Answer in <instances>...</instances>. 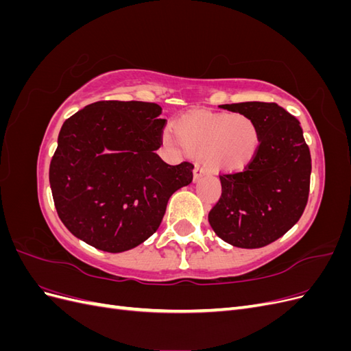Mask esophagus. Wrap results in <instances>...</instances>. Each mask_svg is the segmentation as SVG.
<instances>
[{
	"label": "esophagus",
	"mask_w": 351,
	"mask_h": 351,
	"mask_svg": "<svg viewBox=\"0 0 351 351\" xmlns=\"http://www.w3.org/2000/svg\"><path fill=\"white\" fill-rule=\"evenodd\" d=\"M206 173H208V171H206L205 167H202V165L196 164L195 168H193V180H195V182H197V180H199L200 177H204Z\"/></svg>",
	"instance_id": "1"
}]
</instances>
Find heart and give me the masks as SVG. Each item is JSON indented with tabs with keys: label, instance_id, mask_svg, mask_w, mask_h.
Returning <instances> with one entry per match:
<instances>
[{
	"label": "heart",
	"instance_id": "b5f03b06",
	"mask_svg": "<svg viewBox=\"0 0 351 351\" xmlns=\"http://www.w3.org/2000/svg\"><path fill=\"white\" fill-rule=\"evenodd\" d=\"M176 133L167 132L164 142L171 149L190 155H205L217 171H237L252 162L259 149V129L246 114L195 112L176 125Z\"/></svg>",
	"mask_w": 351,
	"mask_h": 351
}]
</instances>
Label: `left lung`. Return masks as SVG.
Here are the masks:
<instances>
[{
    "instance_id": "8db88e82",
    "label": "left lung",
    "mask_w": 351,
    "mask_h": 351,
    "mask_svg": "<svg viewBox=\"0 0 351 351\" xmlns=\"http://www.w3.org/2000/svg\"><path fill=\"white\" fill-rule=\"evenodd\" d=\"M221 108L246 114L259 129V149L241 171L221 173L222 192L209 210L215 234L236 247L256 249L282 237L309 199L312 159L300 121L275 102Z\"/></svg>"
}]
</instances>
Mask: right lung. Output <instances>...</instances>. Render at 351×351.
I'll use <instances>...</instances> for the list:
<instances>
[{
  "label": "right lung",
  "instance_id": "obj_1",
  "mask_svg": "<svg viewBox=\"0 0 351 351\" xmlns=\"http://www.w3.org/2000/svg\"><path fill=\"white\" fill-rule=\"evenodd\" d=\"M142 101H99L62 124L49 164L57 214L73 236L104 252L139 246L158 230L168 199L193 180V164L155 151L167 120Z\"/></svg>",
  "mask_w": 351,
  "mask_h": 351
}]
</instances>
